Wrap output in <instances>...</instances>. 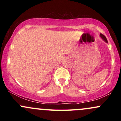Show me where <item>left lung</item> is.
I'll return each mask as SVG.
<instances>
[{
    "label": "left lung",
    "mask_w": 121,
    "mask_h": 121,
    "mask_svg": "<svg viewBox=\"0 0 121 121\" xmlns=\"http://www.w3.org/2000/svg\"><path fill=\"white\" fill-rule=\"evenodd\" d=\"M100 36L102 37V39H103V40H104V41H105V42H106V43H108V40H107V39L106 38V37L104 35H102V34H100Z\"/></svg>",
    "instance_id": "left-lung-1"
}]
</instances>
